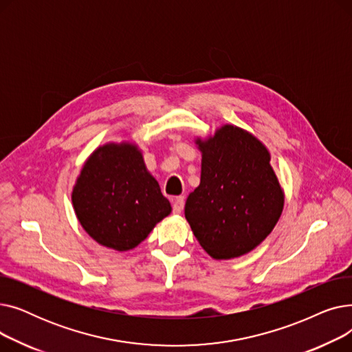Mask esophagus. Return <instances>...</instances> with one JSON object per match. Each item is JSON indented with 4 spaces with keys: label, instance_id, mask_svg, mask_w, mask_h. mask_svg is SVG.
<instances>
[{
    "label": "esophagus",
    "instance_id": "1",
    "mask_svg": "<svg viewBox=\"0 0 352 352\" xmlns=\"http://www.w3.org/2000/svg\"><path fill=\"white\" fill-rule=\"evenodd\" d=\"M184 197H177L173 202V212L174 214H181L182 210H184Z\"/></svg>",
    "mask_w": 352,
    "mask_h": 352
}]
</instances>
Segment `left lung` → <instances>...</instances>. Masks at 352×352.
<instances>
[{
    "label": "left lung",
    "mask_w": 352,
    "mask_h": 352,
    "mask_svg": "<svg viewBox=\"0 0 352 352\" xmlns=\"http://www.w3.org/2000/svg\"><path fill=\"white\" fill-rule=\"evenodd\" d=\"M195 144L202 153L201 182L187 198L186 218L215 260L241 256L264 241L283 212L284 191L270 153L230 124Z\"/></svg>",
    "instance_id": "obj_1"
}]
</instances>
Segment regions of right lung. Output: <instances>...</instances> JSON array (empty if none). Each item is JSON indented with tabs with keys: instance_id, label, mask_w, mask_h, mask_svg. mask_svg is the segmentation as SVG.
Returning <instances> with one entry per match:
<instances>
[{
	"instance_id": "obj_1",
	"label": "right lung",
	"mask_w": 352,
	"mask_h": 352,
	"mask_svg": "<svg viewBox=\"0 0 352 352\" xmlns=\"http://www.w3.org/2000/svg\"><path fill=\"white\" fill-rule=\"evenodd\" d=\"M71 198L87 234L117 251L135 248L173 210L131 142L98 146L85 161Z\"/></svg>"
}]
</instances>
